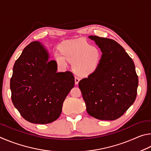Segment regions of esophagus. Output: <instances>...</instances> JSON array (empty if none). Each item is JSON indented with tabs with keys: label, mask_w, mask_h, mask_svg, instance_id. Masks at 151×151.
<instances>
[{
	"label": "esophagus",
	"mask_w": 151,
	"mask_h": 151,
	"mask_svg": "<svg viewBox=\"0 0 151 151\" xmlns=\"http://www.w3.org/2000/svg\"><path fill=\"white\" fill-rule=\"evenodd\" d=\"M80 80V79L78 77H76H76H75V83L76 84V85H78Z\"/></svg>",
	"instance_id": "esophagus-1"
}]
</instances>
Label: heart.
Returning a JSON list of instances; mask_svg holds the SVG:
<instances>
[{
    "mask_svg": "<svg viewBox=\"0 0 151 151\" xmlns=\"http://www.w3.org/2000/svg\"><path fill=\"white\" fill-rule=\"evenodd\" d=\"M62 52L55 53V59L60 67L65 68L68 60L72 62V70L81 77H88L99 68L103 52L85 39L68 40L62 44Z\"/></svg>",
    "mask_w": 151,
    "mask_h": 151,
    "instance_id": "obj_1",
    "label": "heart"
}]
</instances>
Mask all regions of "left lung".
Returning a JSON list of instances; mask_svg holds the SVG:
<instances>
[{
	"instance_id": "obj_1",
	"label": "left lung",
	"mask_w": 151,
	"mask_h": 151,
	"mask_svg": "<svg viewBox=\"0 0 151 151\" xmlns=\"http://www.w3.org/2000/svg\"><path fill=\"white\" fill-rule=\"evenodd\" d=\"M103 52L97 70L79 82L88 114L99 120L121 117L135 101L139 84L135 66L125 49L112 39L89 36Z\"/></svg>"
}]
</instances>
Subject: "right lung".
Segmentation results:
<instances>
[{
	"mask_svg": "<svg viewBox=\"0 0 151 151\" xmlns=\"http://www.w3.org/2000/svg\"><path fill=\"white\" fill-rule=\"evenodd\" d=\"M40 42L29 44L15 62L10 79L13 105L22 117L35 124L52 123L60 117L63 103L74 87L73 73L57 72Z\"/></svg>",
	"mask_w": 151,
	"mask_h": 151,
	"instance_id": "add662e5",
	"label": "right lung"
}]
</instances>
